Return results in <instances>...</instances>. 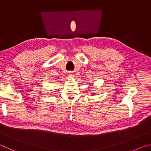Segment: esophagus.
<instances>
[{"instance_id":"34e87169","label":"esophagus","mask_w":151,"mask_h":151,"mask_svg":"<svg viewBox=\"0 0 151 151\" xmlns=\"http://www.w3.org/2000/svg\"><path fill=\"white\" fill-rule=\"evenodd\" d=\"M68 76H69V77H72V76H74V73H72V72H70V73H68Z\"/></svg>"}]
</instances>
